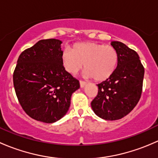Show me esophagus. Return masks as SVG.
I'll list each match as a JSON object with an SVG mask.
<instances>
[{
	"label": "esophagus",
	"instance_id": "34e87169",
	"mask_svg": "<svg viewBox=\"0 0 158 158\" xmlns=\"http://www.w3.org/2000/svg\"><path fill=\"white\" fill-rule=\"evenodd\" d=\"M79 83H80V87H81V88H83V87L85 86V85L87 84L86 82H84V81H82V80L79 81Z\"/></svg>",
	"mask_w": 158,
	"mask_h": 158
}]
</instances>
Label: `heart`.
I'll return each instance as SVG.
<instances>
[{"mask_svg":"<svg viewBox=\"0 0 158 158\" xmlns=\"http://www.w3.org/2000/svg\"><path fill=\"white\" fill-rule=\"evenodd\" d=\"M118 55L112 46L94 42L75 44L72 49L66 47L62 54V63L68 73L75 75L82 68L84 76L95 81H105L117 68Z\"/></svg>","mask_w":158,"mask_h":158,"instance_id":"1","label":"heart"}]
</instances>
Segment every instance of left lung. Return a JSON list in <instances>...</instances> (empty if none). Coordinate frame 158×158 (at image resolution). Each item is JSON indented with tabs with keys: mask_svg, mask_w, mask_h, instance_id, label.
<instances>
[{
	"mask_svg": "<svg viewBox=\"0 0 158 158\" xmlns=\"http://www.w3.org/2000/svg\"><path fill=\"white\" fill-rule=\"evenodd\" d=\"M118 62L112 76L98 84V95L91 102L95 114L105 120H118L136 106L142 92L144 69L139 56L123 43L112 41Z\"/></svg>",
	"mask_w": 158,
	"mask_h": 158,
	"instance_id": "left-lung-1",
	"label": "left lung"
}]
</instances>
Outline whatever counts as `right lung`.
Wrapping results in <instances>:
<instances>
[{"label": "right lung", "mask_w": 158, "mask_h": 158, "mask_svg": "<svg viewBox=\"0 0 158 158\" xmlns=\"http://www.w3.org/2000/svg\"><path fill=\"white\" fill-rule=\"evenodd\" d=\"M62 41L41 40L19 56L13 75L18 101L36 121L53 123L69 110L72 94L79 82L62 63Z\"/></svg>", "instance_id": "right-lung-1"}]
</instances>
